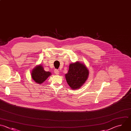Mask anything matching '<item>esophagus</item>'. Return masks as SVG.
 <instances>
[{"label": "esophagus", "instance_id": "34e87169", "mask_svg": "<svg viewBox=\"0 0 131 131\" xmlns=\"http://www.w3.org/2000/svg\"><path fill=\"white\" fill-rule=\"evenodd\" d=\"M54 73H55L56 75H58V74H59V71L58 70L56 69V70H54Z\"/></svg>", "mask_w": 131, "mask_h": 131}]
</instances>
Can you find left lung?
<instances>
[{"instance_id": "1", "label": "left lung", "mask_w": 131, "mask_h": 131, "mask_svg": "<svg viewBox=\"0 0 131 131\" xmlns=\"http://www.w3.org/2000/svg\"><path fill=\"white\" fill-rule=\"evenodd\" d=\"M89 70L83 64L76 62L70 64L66 78L69 85L72 89L80 88L88 79Z\"/></svg>"}]
</instances>
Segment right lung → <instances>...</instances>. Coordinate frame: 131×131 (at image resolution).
<instances>
[{
  "instance_id": "add662e5",
  "label": "right lung",
  "mask_w": 131,
  "mask_h": 131,
  "mask_svg": "<svg viewBox=\"0 0 131 131\" xmlns=\"http://www.w3.org/2000/svg\"><path fill=\"white\" fill-rule=\"evenodd\" d=\"M31 74L32 78L34 81L38 84H41L51 75V73L50 72L45 71L42 66L39 65L34 69Z\"/></svg>"
}]
</instances>
